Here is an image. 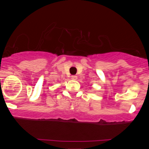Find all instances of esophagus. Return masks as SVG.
<instances>
[{
	"mask_svg": "<svg viewBox=\"0 0 149 149\" xmlns=\"http://www.w3.org/2000/svg\"><path fill=\"white\" fill-rule=\"evenodd\" d=\"M71 79H72V80H77V77L76 75H72V76H71Z\"/></svg>",
	"mask_w": 149,
	"mask_h": 149,
	"instance_id": "esophagus-1",
	"label": "esophagus"
}]
</instances>
